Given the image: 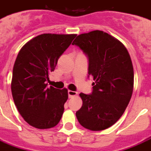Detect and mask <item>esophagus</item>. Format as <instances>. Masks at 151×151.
I'll return each mask as SVG.
<instances>
[{"label": "esophagus", "instance_id": "34e87169", "mask_svg": "<svg viewBox=\"0 0 151 151\" xmlns=\"http://www.w3.org/2000/svg\"><path fill=\"white\" fill-rule=\"evenodd\" d=\"M68 97H69V98H72V97L77 95V92L72 91H68Z\"/></svg>", "mask_w": 151, "mask_h": 151}]
</instances>
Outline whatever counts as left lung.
Returning <instances> with one entry per match:
<instances>
[{"label": "left lung", "mask_w": 151, "mask_h": 151, "mask_svg": "<svg viewBox=\"0 0 151 151\" xmlns=\"http://www.w3.org/2000/svg\"><path fill=\"white\" fill-rule=\"evenodd\" d=\"M88 59V77H93L91 94H79L81 109L76 113L86 129L109 128L123 115L133 91L134 72L128 50L101 31L82 34L72 42Z\"/></svg>", "instance_id": "1"}]
</instances>
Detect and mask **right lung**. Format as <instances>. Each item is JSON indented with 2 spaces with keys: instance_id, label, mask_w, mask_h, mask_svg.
I'll use <instances>...</instances> for the list:
<instances>
[{
  "instance_id": "right-lung-1",
  "label": "right lung",
  "mask_w": 151,
  "mask_h": 151,
  "mask_svg": "<svg viewBox=\"0 0 151 151\" xmlns=\"http://www.w3.org/2000/svg\"><path fill=\"white\" fill-rule=\"evenodd\" d=\"M76 36L43 34L26 43L19 52L12 71V94L19 113L35 128H52L61 119L67 89L47 87L46 81Z\"/></svg>"
}]
</instances>
